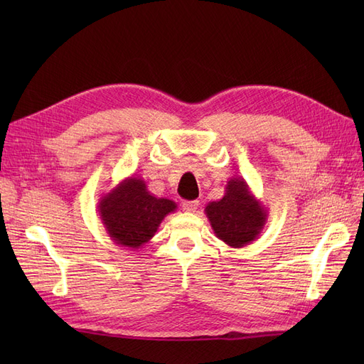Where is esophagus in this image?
Returning <instances> with one entry per match:
<instances>
[{
	"mask_svg": "<svg viewBox=\"0 0 364 364\" xmlns=\"http://www.w3.org/2000/svg\"><path fill=\"white\" fill-rule=\"evenodd\" d=\"M199 200H186L182 203L183 211L186 213H197V209H199Z\"/></svg>",
	"mask_w": 364,
	"mask_h": 364,
	"instance_id": "esophagus-1",
	"label": "esophagus"
}]
</instances>
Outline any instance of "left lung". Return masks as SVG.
I'll return each instance as SVG.
<instances>
[{
  "mask_svg": "<svg viewBox=\"0 0 364 364\" xmlns=\"http://www.w3.org/2000/svg\"><path fill=\"white\" fill-rule=\"evenodd\" d=\"M205 214L217 238L234 249L255 241L267 222V209L238 176L226 183L222 199L206 205Z\"/></svg>",
  "mask_w": 364,
  "mask_h": 364,
  "instance_id": "obj_1",
  "label": "left lung"
}]
</instances>
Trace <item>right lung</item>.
I'll list each match as a JSON object with an SVG mask.
<instances>
[{"label": "right lung", "instance_id": "add662e5", "mask_svg": "<svg viewBox=\"0 0 364 364\" xmlns=\"http://www.w3.org/2000/svg\"><path fill=\"white\" fill-rule=\"evenodd\" d=\"M178 209L170 199L156 197L141 178H126L98 202V215L107 235L121 247L141 249L156 234L162 220Z\"/></svg>", "mask_w": 364, "mask_h": 364}]
</instances>
